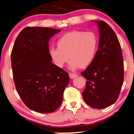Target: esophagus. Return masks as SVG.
Wrapping results in <instances>:
<instances>
[{"mask_svg":"<svg viewBox=\"0 0 134 134\" xmlns=\"http://www.w3.org/2000/svg\"><path fill=\"white\" fill-rule=\"evenodd\" d=\"M77 76V74H75V73H69V76L70 77L71 79H73L76 77Z\"/></svg>","mask_w":134,"mask_h":134,"instance_id":"esophagus-1","label":"esophagus"}]
</instances>
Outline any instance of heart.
Wrapping results in <instances>:
<instances>
[{"label":"heart","instance_id":"b5f03b06","mask_svg":"<svg viewBox=\"0 0 134 134\" xmlns=\"http://www.w3.org/2000/svg\"><path fill=\"white\" fill-rule=\"evenodd\" d=\"M57 46L49 49L50 57L57 67L63 68L70 58V69L83 68L94 58L98 39L93 32L73 31L62 35Z\"/></svg>","mask_w":134,"mask_h":134}]
</instances>
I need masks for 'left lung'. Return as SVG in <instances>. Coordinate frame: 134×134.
Returning <instances> with one entry per match:
<instances>
[{"label": "left lung", "instance_id": "8db88e82", "mask_svg": "<svg viewBox=\"0 0 134 134\" xmlns=\"http://www.w3.org/2000/svg\"><path fill=\"white\" fill-rule=\"evenodd\" d=\"M99 26V49L90 64L81 72L87 79L82 93L85 103L103 109L118 99L124 80L122 51L118 38L104 21H96Z\"/></svg>", "mask_w": 134, "mask_h": 134}]
</instances>
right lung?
Listing matches in <instances>:
<instances>
[{
    "mask_svg": "<svg viewBox=\"0 0 134 134\" xmlns=\"http://www.w3.org/2000/svg\"><path fill=\"white\" fill-rule=\"evenodd\" d=\"M61 31L51 27H27L16 38L11 61L16 90L27 107L51 113L59 107L69 76L52 63L49 41Z\"/></svg>",
    "mask_w": 134,
    "mask_h": 134,
    "instance_id": "1",
    "label": "right lung"
}]
</instances>
